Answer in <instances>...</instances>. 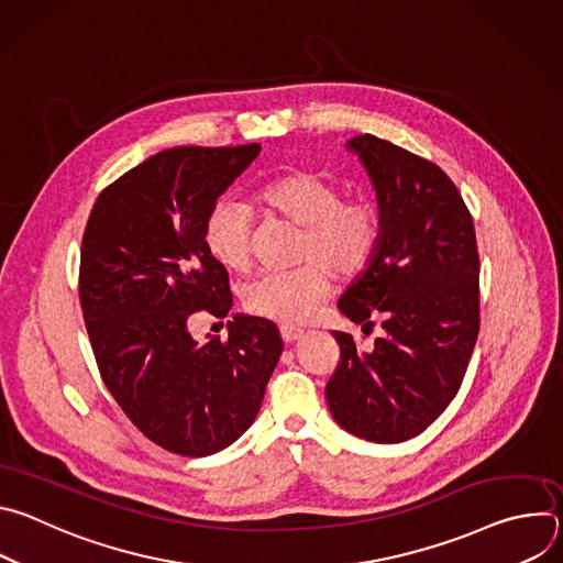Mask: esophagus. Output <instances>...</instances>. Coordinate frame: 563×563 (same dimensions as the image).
<instances>
[{
  "mask_svg": "<svg viewBox=\"0 0 563 563\" xmlns=\"http://www.w3.org/2000/svg\"><path fill=\"white\" fill-rule=\"evenodd\" d=\"M280 336H283L285 343H296V341H300V339L305 336V332L298 330V328H287V325H283V328H280Z\"/></svg>",
  "mask_w": 563,
  "mask_h": 563,
  "instance_id": "34e87169",
  "label": "esophagus"
}]
</instances>
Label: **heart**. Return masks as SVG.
Instances as JSON below:
<instances>
[{"mask_svg": "<svg viewBox=\"0 0 563 563\" xmlns=\"http://www.w3.org/2000/svg\"><path fill=\"white\" fill-rule=\"evenodd\" d=\"M261 202L302 227L298 240L300 267L265 272L245 289V307L276 323L307 320L332 287V274H361L378 250L380 209L365 198L343 200V189L313 172H291L269 180ZM252 209L235 198H220L205 222L207 252L231 272L252 263Z\"/></svg>", "mask_w": 563, "mask_h": 563, "instance_id": "obj_1", "label": "heart"}]
</instances>
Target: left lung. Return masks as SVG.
<instances>
[{"instance_id":"obj_1","label":"left lung","mask_w":563,"mask_h":563,"mask_svg":"<svg viewBox=\"0 0 563 563\" xmlns=\"http://www.w3.org/2000/svg\"><path fill=\"white\" fill-rule=\"evenodd\" d=\"M358 155L383 218L369 265L339 298L352 323L383 336L372 352L332 332L341 363L325 387L334 421L372 443L421 434L456 396L478 336V252L454 183L428 159L376 135Z\"/></svg>"}]
</instances>
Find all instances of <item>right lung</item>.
I'll return each mask as SVG.
<instances>
[{"mask_svg":"<svg viewBox=\"0 0 563 563\" xmlns=\"http://www.w3.org/2000/svg\"><path fill=\"white\" fill-rule=\"evenodd\" d=\"M258 153L159 151L100 194L85 229L79 302L102 380L144 437L183 456H209L247 432L283 354L278 328L258 316L235 313L224 341L198 343L187 328L198 309H231L205 222Z\"/></svg>","mask_w":563,"mask_h":563,"instance_id":"right-lung-1","label":"right lung"}]
</instances>
